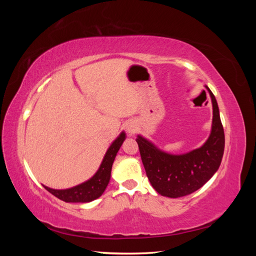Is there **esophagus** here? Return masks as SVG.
Instances as JSON below:
<instances>
[{"label": "esophagus", "mask_w": 256, "mask_h": 256, "mask_svg": "<svg viewBox=\"0 0 256 256\" xmlns=\"http://www.w3.org/2000/svg\"><path fill=\"white\" fill-rule=\"evenodd\" d=\"M127 131H128V132H129L130 134H134V131H136L134 126H132V125H129V126H127Z\"/></svg>", "instance_id": "1"}]
</instances>
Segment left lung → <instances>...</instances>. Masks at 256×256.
<instances>
[{
	"instance_id": "8db88e82",
	"label": "left lung",
	"mask_w": 256,
	"mask_h": 256,
	"mask_svg": "<svg viewBox=\"0 0 256 256\" xmlns=\"http://www.w3.org/2000/svg\"><path fill=\"white\" fill-rule=\"evenodd\" d=\"M206 88L212 97L214 116L212 134L202 147L184 154H170L141 136L136 140L146 175L161 196L176 198L191 194L210 180L220 166L226 143L224 130L216 100Z\"/></svg>"
}]
</instances>
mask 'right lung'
Here are the masks:
<instances>
[{
	"mask_svg": "<svg viewBox=\"0 0 256 256\" xmlns=\"http://www.w3.org/2000/svg\"><path fill=\"white\" fill-rule=\"evenodd\" d=\"M124 140H125V134L122 132L120 136L109 147L102 162V166L90 180L70 189L56 190L44 186V189L48 190L54 196L67 203H88L98 198L102 194L108 184H109L112 164Z\"/></svg>",
	"mask_w": 256,
	"mask_h": 256,
	"instance_id": "1",
	"label": "right lung"
}]
</instances>
